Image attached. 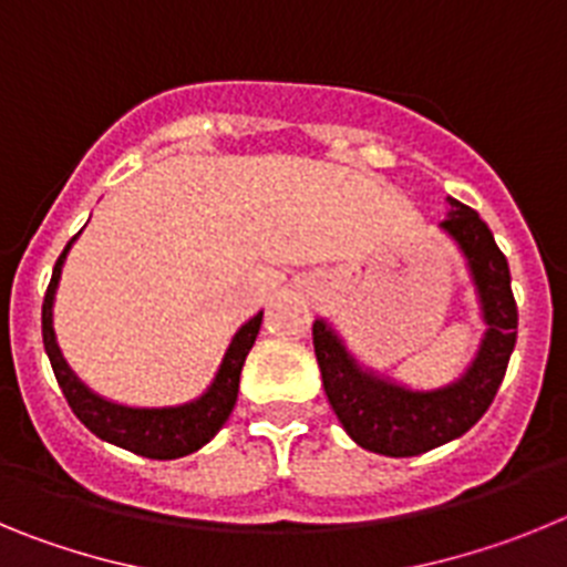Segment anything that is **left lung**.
<instances>
[{
    "mask_svg": "<svg viewBox=\"0 0 567 567\" xmlns=\"http://www.w3.org/2000/svg\"><path fill=\"white\" fill-rule=\"evenodd\" d=\"M449 204L452 213L440 227L463 249L488 323L477 358L457 383L434 392H412L374 378L354 363L323 320H315L312 343L329 405L346 434L365 452L414 457L463 437L488 412L517 343V300L511 292L508 260L480 213L454 198Z\"/></svg>",
    "mask_w": 567,
    "mask_h": 567,
    "instance_id": "8db88e82",
    "label": "left lung"
}]
</instances>
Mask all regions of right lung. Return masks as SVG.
Returning a JSON list of instances; mask_svg holds the SVG:
<instances>
[{
    "label": "right lung",
    "instance_id": "right-lung-1",
    "mask_svg": "<svg viewBox=\"0 0 567 567\" xmlns=\"http://www.w3.org/2000/svg\"><path fill=\"white\" fill-rule=\"evenodd\" d=\"M73 240H68V247L59 255L42 303L44 352H48L64 400L73 409V414L96 437L107 440L113 445H122V449H127L133 454H142V457L150 460H175L184 457V454L198 452L204 443H209L218 434V429L233 414V405L238 400L240 365H244L255 338H258L264 312H258L249 323H244L238 329V334L229 343L227 354H224V363L218 369V374H215L213 385L207 389V394H202L193 403L173 405V409H130V405L110 403V400L90 392L87 385L70 372L62 352H59L56 338H53V295H56L62 264L68 258V249Z\"/></svg>",
    "mask_w": 567,
    "mask_h": 567
}]
</instances>
